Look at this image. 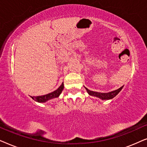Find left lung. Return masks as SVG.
<instances>
[{
  "label": "left lung",
  "mask_w": 147,
  "mask_h": 147,
  "mask_svg": "<svg viewBox=\"0 0 147 147\" xmlns=\"http://www.w3.org/2000/svg\"><path fill=\"white\" fill-rule=\"evenodd\" d=\"M122 87H123V86H122V87L118 88V90H114V91H112L110 92H108V93H101V92L91 91V90H88V88H86V90H87L88 93L89 94L90 96H96V97L99 98L102 100H110V99H112V98L115 97V96L120 92V90L122 89Z\"/></svg>",
  "instance_id": "8db88e82"
}]
</instances>
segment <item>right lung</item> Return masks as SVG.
<instances>
[{
    "instance_id": "obj_1",
    "label": "right lung",
    "mask_w": 147,
    "mask_h": 147,
    "mask_svg": "<svg viewBox=\"0 0 147 147\" xmlns=\"http://www.w3.org/2000/svg\"><path fill=\"white\" fill-rule=\"evenodd\" d=\"M63 82L61 84V85L59 86V88H57V90H55V91L51 92V93H49L48 94H46V95L43 96H33V97H31L34 100H35L36 102H45L47 100L53 99V98H57L58 96L60 95V94L61 93L62 90H63Z\"/></svg>"
}]
</instances>
